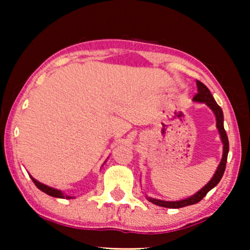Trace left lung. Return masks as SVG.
I'll use <instances>...</instances> for the list:
<instances>
[{"instance_id":"obj_1","label":"left lung","mask_w":250,"mask_h":250,"mask_svg":"<svg viewBox=\"0 0 250 250\" xmlns=\"http://www.w3.org/2000/svg\"><path fill=\"white\" fill-rule=\"evenodd\" d=\"M197 87H198V93L193 97V101L196 102H204L206 104L208 107H209L213 112L215 114V117H216V127L218 128V132H220L221 140L223 142V156H222V160L218 165L216 172H215L214 176L211 177V180L208 182L206 186H205L203 189H200L197 193H194L193 196H191L187 199L179 200V201H165V200H159V199H153V198L146 197L150 203L157 205V206L160 207H166V208H181L190 206V205H194L203 199V198L206 196V194L209 192V191L213 189L214 187H216L218 182H220L222 176H223L225 166H227V160H228V153H229V139L227 135V132L224 129L223 125V111H222V108L216 104L213 95H211L210 91L208 90L206 85L201 83L200 81H197Z\"/></svg>"}]
</instances>
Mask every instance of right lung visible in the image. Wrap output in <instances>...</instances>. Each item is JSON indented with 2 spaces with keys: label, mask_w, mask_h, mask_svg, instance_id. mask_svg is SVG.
Instances as JSON below:
<instances>
[{
  "label": "right lung",
  "mask_w": 250,
  "mask_h": 250,
  "mask_svg": "<svg viewBox=\"0 0 250 250\" xmlns=\"http://www.w3.org/2000/svg\"><path fill=\"white\" fill-rule=\"evenodd\" d=\"M30 179L33 180V182L35 183V186H36L37 188H39V189H40L41 191H43V192H45L46 194H49V196H51V197H56V198H67V199H71V198H73V197H70V196H64V194H63L62 192H61L60 190L53 189V188L47 187V186H45V184L39 182V181L34 179L33 176H30Z\"/></svg>",
  "instance_id": "right-lung-1"
}]
</instances>
